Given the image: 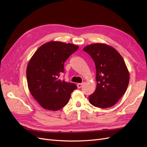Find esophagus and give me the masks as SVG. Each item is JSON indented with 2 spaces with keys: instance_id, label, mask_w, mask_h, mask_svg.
<instances>
[{
  "instance_id": "esophagus-1",
  "label": "esophagus",
  "mask_w": 147,
  "mask_h": 147,
  "mask_svg": "<svg viewBox=\"0 0 147 147\" xmlns=\"http://www.w3.org/2000/svg\"><path fill=\"white\" fill-rule=\"evenodd\" d=\"M83 84V83H78L77 84V87L78 88H81L82 87V85Z\"/></svg>"
}]
</instances>
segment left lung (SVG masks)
I'll use <instances>...</instances> for the list:
<instances>
[{
	"instance_id": "1",
	"label": "left lung",
	"mask_w": 147,
	"mask_h": 147,
	"mask_svg": "<svg viewBox=\"0 0 147 147\" xmlns=\"http://www.w3.org/2000/svg\"><path fill=\"white\" fill-rule=\"evenodd\" d=\"M83 50L91 56L96 69L97 87L89 101L96 107H111L125 93L129 82L124 61L114 48L106 44H91Z\"/></svg>"
}]
</instances>
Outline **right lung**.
<instances>
[{"label": "right lung", "instance_id": "obj_1", "mask_svg": "<svg viewBox=\"0 0 147 147\" xmlns=\"http://www.w3.org/2000/svg\"><path fill=\"white\" fill-rule=\"evenodd\" d=\"M79 47L51 41L35 52L26 70L28 85L34 98L43 109L60 110L68 103L76 84L62 80L64 63Z\"/></svg>", "mask_w": 147, "mask_h": 147}]
</instances>
